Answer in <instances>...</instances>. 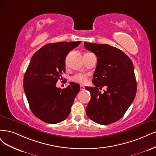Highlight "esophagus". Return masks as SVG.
I'll return each instance as SVG.
<instances>
[{"mask_svg":"<svg viewBox=\"0 0 156 156\" xmlns=\"http://www.w3.org/2000/svg\"><path fill=\"white\" fill-rule=\"evenodd\" d=\"M80 90H81V91H84L85 90V87L83 86V85H81V86H80Z\"/></svg>","mask_w":156,"mask_h":156,"instance_id":"34e87169","label":"esophagus"}]
</instances>
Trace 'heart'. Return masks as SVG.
<instances>
[{"instance_id": "heart-1", "label": "heart", "mask_w": 156, "mask_h": 156, "mask_svg": "<svg viewBox=\"0 0 156 156\" xmlns=\"http://www.w3.org/2000/svg\"><path fill=\"white\" fill-rule=\"evenodd\" d=\"M72 81L79 84H85L88 81V76L85 74H77L71 78Z\"/></svg>"}]
</instances>
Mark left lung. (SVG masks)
Instances as JSON below:
<instances>
[{"mask_svg": "<svg viewBox=\"0 0 156 156\" xmlns=\"http://www.w3.org/2000/svg\"><path fill=\"white\" fill-rule=\"evenodd\" d=\"M84 46L97 57L92 80L95 87L85 88L91 97L86 114L96 123H113L123 117L135 97L137 83L133 64L124 52L109 44L84 42ZM104 85L107 90L102 94L99 89Z\"/></svg>", "mask_w": 156, "mask_h": 156, "instance_id": "obj_1", "label": "left lung"}]
</instances>
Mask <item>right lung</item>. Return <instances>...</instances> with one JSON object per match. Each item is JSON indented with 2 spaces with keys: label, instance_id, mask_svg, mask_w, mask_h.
<instances>
[{
  "label": "right lung",
  "instance_id": "right-lung-1",
  "mask_svg": "<svg viewBox=\"0 0 156 156\" xmlns=\"http://www.w3.org/2000/svg\"><path fill=\"white\" fill-rule=\"evenodd\" d=\"M81 41L59 42L44 45L31 58L24 74L23 87L30 108L42 121L57 124L71 112L80 85L70 83L63 89L56 84L65 72V58Z\"/></svg>",
  "mask_w": 156,
  "mask_h": 156
}]
</instances>
